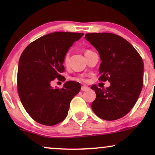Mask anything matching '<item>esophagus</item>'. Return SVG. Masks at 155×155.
<instances>
[{"label":"esophagus","instance_id":"34e87169","mask_svg":"<svg viewBox=\"0 0 155 155\" xmlns=\"http://www.w3.org/2000/svg\"><path fill=\"white\" fill-rule=\"evenodd\" d=\"M89 90H90V88H89L87 86H82L81 87L82 91H88Z\"/></svg>","mask_w":155,"mask_h":155}]
</instances>
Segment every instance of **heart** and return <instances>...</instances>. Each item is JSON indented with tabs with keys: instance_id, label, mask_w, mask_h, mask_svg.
<instances>
[{
	"instance_id": "heart-1",
	"label": "heart",
	"mask_w": 155,
	"mask_h": 155,
	"mask_svg": "<svg viewBox=\"0 0 155 155\" xmlns=\"http://www.w3.org/2000/svg\"><path fill=\"white\" fill-rule=\"evenodd\" d=\"M89 51V50L86 51L85 53H86L87 51ZM63 62H64V64H65V65H68V63H69V54H65V56H64V59H63ZM74 79L76 80H84L83 76H80V77H79V78H74Z\"/></svg>"
}]
</instances>
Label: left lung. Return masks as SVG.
I'll return each instance as SVG.
<instances>
[{
	"instance_id": "left-lung-1",
	"label": "left lung",
	"mask_w": 155,
	"mask_h": 155,
	"mask_svg": "<svg viewBox=\"0 0 155 155\" xmlns=\"http://www.w3.org/2000/svg\"><path fill=\"white\" fill-rule=\"evenodd\" d=\"M84 38L100 56L99 80L111 84L106 89L92 86L96 93L92 111L107 120L124 117L134 107L143 88V59L132 44L118 35L88 33Z\"/></svg>"
}]
</instances>
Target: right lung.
<instances>
[{"instance_id":"right-lung-1","label":"right lung","mask_w":155,"mask_h":155,"mask_svg":"<svg viewBox=\"0 0 155 155\" xmlns=\"http://www.w3.org/2000/svg\"><path fill=\"white\" fill-rule=\"evenodd\" d=\"M83 33L58 31L44 35L25 48L19 60L18 90L29 115L45 126H54L68 115L70 103L81 89L75 81L65 82L62 89L51 82L61 80L65 71L63 59L70 47Z\"/></svg>"}]
</instances>
